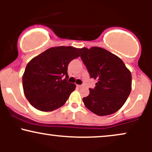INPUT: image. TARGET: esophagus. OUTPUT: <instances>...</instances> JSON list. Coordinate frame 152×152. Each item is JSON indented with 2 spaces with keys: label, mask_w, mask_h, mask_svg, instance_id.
<instances>
[{
  "label": "esophagus",
  "mask_w": 152,
  "mask_h": 152,
  "mask_svg": "<svg viewBox=\"0 0 152 152\" xmlns=\"http://www.w3.org/2000/svg\"><path fill=\"white\" fill-rule=\"evenodd\" d=\"M83 86V85H77V87H78V88H81V87Z\"/></svg>",
  "instance_id": "obj_1"
}]
</instances>
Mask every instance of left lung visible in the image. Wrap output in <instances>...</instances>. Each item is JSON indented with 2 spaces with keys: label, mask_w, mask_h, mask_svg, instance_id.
Here are the masks:
<instances>
[{
  "label": "left lung",
  "mask_w": 152,
  "mask_h": 152,
  "mask_svg": "<svg viewBox=\"0 0 152 152\" xmlns=\"http://www.w3.org/2000/svg\"><path fill=\"white\" fill-rule=\"evenodd\" d=\"M90 77L97 80L84 105L98 116H107L118 111L132 91V74L117 56L100 47L78 48Z\"/></svg>",
  "instance_id": "8db88e82"
}]
</instances>
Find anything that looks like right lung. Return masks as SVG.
<instances>
[{
    "instance_id": "obj_1",
    "label": "right lung",
    "mask_w": 152,
    "mask_h": 152,
    "mask_svg": "<svg viewBox=\"0 0 152 152\" xmlns=\"http://www.w3.org/2000/svg\"><path fill=\"white\" fill-rule=\"evenodd\" d=\"M79 56L78 48L58 46L31 59L22 79L24 94L31 105L39 111H52L65 104L76 88V84L66 80L68 65Z\"/></svg>"
}]
</instances>
